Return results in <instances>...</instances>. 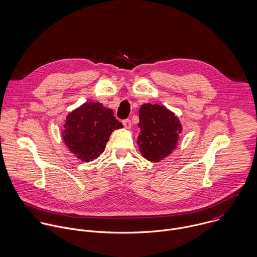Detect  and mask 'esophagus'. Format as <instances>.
Segmentation results:
<instances>
[{"label": "esophagus", "instance_id": "esophagus-1", "mask_svg": "<svg viewBox=\"0 0 257 257\" xmlns=\"http://www.w3.org/2000/svg\"><path fill=\"white\" fill-rule=\"evenodd\" d=\"M122 124L125 128H131L132 127V121L130 119H123Z\"/></svg>", "mask_w": 257, "mask_h": 257}]
</instances>
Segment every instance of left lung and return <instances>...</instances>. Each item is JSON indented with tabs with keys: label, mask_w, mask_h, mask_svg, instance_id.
I'll list each match as a JSON object with an SVG mask.
<instances>
[{
	"label": "left lung",
	"mask_w": 257,
	"mask_h": 257,
	"mask_svg": "<svg viewBox=\"0 0 257 257\" xmlns=\"http://www.w3.org/2000/svg\"><path fill=\"white\" fill-rule=\"evenodd\" d=\"M139 113L140 152L147 160L157 163L176 148L182 124L172 111L157 103L143 104Z\"/></svg>",
	"instance_id": "8db88e82"
}]
</instances>
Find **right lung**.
<instances>
[{
	"mask_svg": "<svg viewBox=\"0 0 257 257\" xmlns=\"http://www.w3.org/2000/svg\"><path fill=\"white\" fill-rule=\"evenodd\" d=\"M63 140L81 161L89 162L103 153L111 133L122 127L112 109L99 102H85L67 115Z\"/></svg>",
	"mask_w": 257,
	"mask_h": 257,
	"instance_id": "add662e5",
	"label": "right lung"
}]
</instances>
